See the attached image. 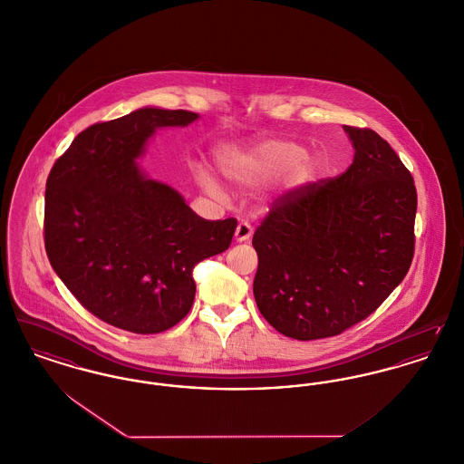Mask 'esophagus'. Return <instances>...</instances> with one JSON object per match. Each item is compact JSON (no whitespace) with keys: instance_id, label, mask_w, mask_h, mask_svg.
<instances>
[{"instance_id":"esophagus-1","label":"esophagus","mask_w":464,"mask_h":464,"mask_svg":"<svg viewBox=\"0 0 464 464\" xmlns=\"http://www.w3.org/2000/svg\"><path fill=\"white\" fill-rule=\"evenodd\" d=\"M252 233H254L252 226H250L248 222H246V220H242V222L237 226L235 240H237V242H246V240L252 237Z\"/></svg>"}]
</instances>
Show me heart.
<instances>
[{
  "mask_svg": "<svg viewBox=\"0 0 464 464\" xmlns=\"http://www.w3.org/2000/svg\"><path fill=\"white\" fill-rule=\"evenodd\" d=\"M306 150L285 140H263L248 147H237L224 150L218 156V168L222 175L237 188H252L266 179L293 169V182L306 184L315 175V166L304 158ZM198 180L203 189L214 198L222 199L224 191L220 189L216 179L207 171L198 173Z\"/></svg>",
  "mask_w": 464,
  "mask_h": 464,
  "instance_id": "heart-1",
  "label": "heart"
}]
</instances>
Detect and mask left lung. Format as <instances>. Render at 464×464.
<instances>
[{
  "instance_id": "obj_1",
  "label": "left lung",
  "mask_w": 464,
  "mask_h": 464,
  "mask_svg": "<svg viewBox=\"0 0 464 464\" xmlns=\"http://www.w3.org/2000/svg\"><path fill=\"white\" fill-rule=\"evenodd\" d=\"M343 130L354 147L349 169L280 196L252 238L257 308L278 333L303 342L373 314L413 257L409 169L373 130Z\"/></svg>"
}]
</instances>
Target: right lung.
<instances>
[{
    "label": "right lung",
    "instance_id": "1",
    "mask_svg": "<svg viewBox=\"0 0 464 464\" xmlns=\"http://www.w3.org/2000/svg\"><path fill=\"white\" fill-rule=\"evenodd\" d=\"M188 110L143 107L83 130L45 189L49 261L92 315L138 334L161 333L191 310L194 266L224 252L237 218L207 220L137 160L160 128L189 126Z\"/></svg>",
    "mask_w": 464,
    "mask_h": 464
}]
</instances>
